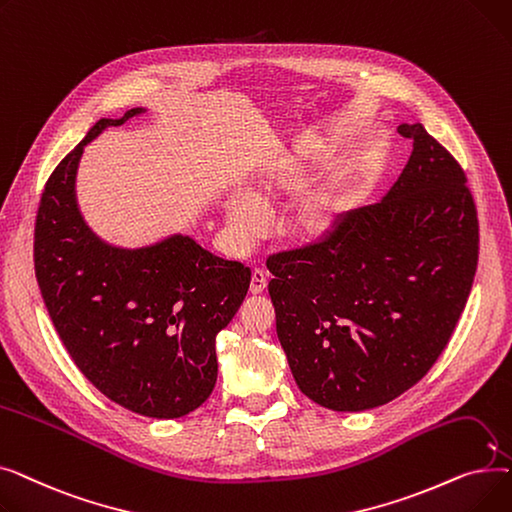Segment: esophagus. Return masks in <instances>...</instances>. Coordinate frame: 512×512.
<instances>
[{"label": "esophagus", "instance_id": "obj_1", "mask_svg": "<svg viewBox=\"0 0 512 512\" xmlns=\"http://www.w3.org/2000/svg\"><path fill=\"white\" fill-rule=\"evenodd\" d=\"M265 288H267V274L259 270V267H255L251 276V294H261Z\"/></svg>", "mask_w": 512, "mask_h": 512}]
</instances>
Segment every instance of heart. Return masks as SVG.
I'll use <instances>...</instances> for the list:
<instances>
[{
	"instance_id": "heart-1",
	"label": "heart",
	"mask_w": 512,
	"mask_h": 512,
	"mask_svg": "<svg viewBox=\"0 0 512 512\" xmlns=\"http://www.w3.org/2000/svg\"><path fill=\"white\" fill-rule=\"evenodd\" d=\"M305 168H288L284 172H276L261 180L251 197L236 195L226 205L228 230L238 245H249L253 238L263 230V211L261 207L270 205L276 197L294 193L303 186ZM344 193L338 186H330L319 191L317 195L305 199L292 215V230L299 238L317 240L328 236L344 209Z\"/></svg>"
}]
</instances>
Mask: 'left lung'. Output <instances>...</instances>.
Returning <instances> with one entry per match:
<instances>
[{
    "mask_svg": "<svg viewBox=\"0 0 512 512\" xmlns=\"http://www.w3.org/2000/svg\"><path fill=\"white\" fill-rule=\"evenodd\" d=\"M405 170L375 205L267 257L276 332L294 382L332 411L386 405L446 348L473 286L479 222L467 176L421 124Z\"/></svg>",
    "mask_w": 512,
    "mask_h": 512,
    "instance_id": "obj_1",
    "label": "left lung"
}]
</instances>
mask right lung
<instances>
[{"label": "right lung", "instance_id": "right-lung-1", "mask_svg": "<svg viewBox=\"0 0 512 512\" xmlns=\"http://www.w3.org/2000/svg\"><path fill=\"white\" fill-rule=\"evenodd\" d=\"M101 118L51 172L35 222V274L66 351L116 405L155 419L201 407L218 380V336L245 301L251 270L170 236L143 249L105 245L74 195L78 159Z\"/></svg>", "mask_w": 512, "mask_h": 512}]
</instances>
